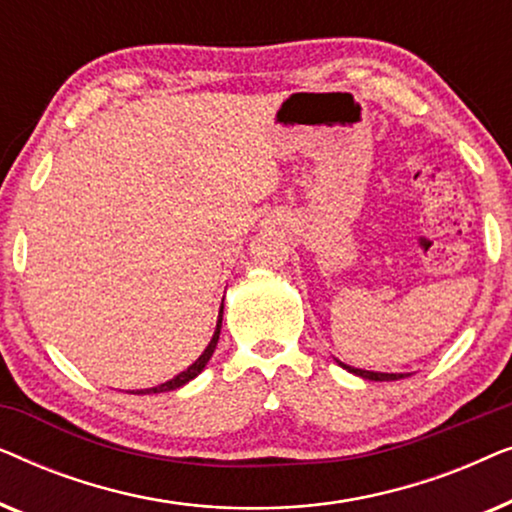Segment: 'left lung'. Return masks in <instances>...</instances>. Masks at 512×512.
I'll use <instances>...</instances> for the list:
<instances>
[{"label":"left lung","mask_w":512,"mask_h":512,"mask_svg":"<svg viewBox=\"0 0 512 512\" xmlns=\"http://www.w3.org/2000/svg\"><path fill=\"white\" fill-rule=\"evenodd\" d=\"M342 368H347L349 373H354V375H359V377H363V380H373V382H384V380H403L405 375H401V373H373V370H361V368H352V366H345V363H340Z\"/></svg>","instance_id":"obj_1"}]
</instances>
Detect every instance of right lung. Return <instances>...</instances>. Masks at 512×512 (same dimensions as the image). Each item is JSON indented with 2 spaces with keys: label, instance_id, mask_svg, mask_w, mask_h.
<instances>
[{
  "label": "right lung",
  "instance_id": "1",
  "mask_svg": "<svg viewBox=\"0 0 512 512\" xmlns=\"http://www.w3.org/2000/svg\"><path fill=\"white\" fill-rule=\"evenodd\" d=\"M221 314H223V307H221ZM221 314H219V324H216V331H214V338H212V342H209L205 352H202L200 359L195 361L191 368L184 370V373H179V375L174 377V380H170V382H165V384H158V387H153V389L137 391V394H160V391H172V389H179V387H184V384H186V382H191L193 377H198V375L202 373V368L207 366V361L212 359V354H214V349H216V342H219V335H221Z\"/></svg>",
  "mask_w": 512,
  "mask_h": 512
}]
</instances>
